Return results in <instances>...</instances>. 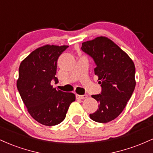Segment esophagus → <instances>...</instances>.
I'll return each mask as SVG.
<instances>
[{"label":"esophagus","mask_w":153,"mask_h":153,"mask_svg":"<svg viewBox=\"0 0 153 153\" xmlns=\"http://www.w3.org/2000/svg\"><path fill=\"white\" fill-rule=\"evenodd\" d=\"M88 97V95L84 94V95H76V99H85Z\"/></svg>","instance_id":"obj_1"}]
</instances>
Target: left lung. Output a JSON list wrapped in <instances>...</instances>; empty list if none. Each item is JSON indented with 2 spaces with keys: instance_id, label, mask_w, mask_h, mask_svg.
I'll use <instances>...</instances> for the list:
<instances>
[{
  "instance_id": "left-lung-1",
  "label": "left lung",
  "mask_w": 153,
  "mask_h": 153,
  "mask_svg": "<svg viewBox=\"0 0 153 153\" xmlns=\"http://www.w3.org/2000/svg\"><path fill=\"white\" fill-rule=\"evenodd\" d=\"M81 50L94 59L101 94L92 95L99 108L91 114L96 122L107 123L117 118L130 99L135 85V66L130 57L109 39L100 36L82 44Z\"/></svg>"
}]
</instances>
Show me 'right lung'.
<instances>
[{"label":"right lung","mask_w":153,"mask_h":153,"mask_svg":"<svg viewBox=\"0 0 153 153\" xmlns=\"http://www.w3.org/2000/svg\"><path fill=\"white\" fill-rule=\"evenodd\" d=\"M68 46L45 45L26 57L19 69L17 88L28 111L36 122L54 126L64 120L72 102L73 93L57 91L51 82H58L55 77L57 59Z\"/></svg>","instance_id":"1"}]
</instances>
